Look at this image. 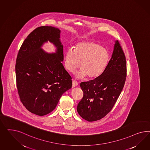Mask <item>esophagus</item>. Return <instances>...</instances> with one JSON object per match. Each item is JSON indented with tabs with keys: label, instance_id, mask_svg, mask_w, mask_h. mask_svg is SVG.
<instances>
[{
	"label": "esophagus",
	"instance_id": "34e87169",
	"mask_svg": "<svg viewBox=\"0 0 150 150\" xmlns=\"http://www.w3.org/2000/svg\"><path fill=\"white\" fill-rule=\"evenodd\" d=\"M77 85H78V83L77 81H73V87H75L77 86Z\"/></svg>",
	"mask_w": 150,
	"mask_h": 150
}]
</instances>
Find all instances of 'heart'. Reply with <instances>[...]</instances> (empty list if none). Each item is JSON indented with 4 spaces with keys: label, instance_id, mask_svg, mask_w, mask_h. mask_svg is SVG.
Returning a JSON list of instances; mask_svg holds the SVG:
<instances>
[{
    "label": "heart",
    "instance_id": "heart-1",
    "mask_svg": "<svg viewBox=\"0 0 150 150\" xmlns=\"http://www.w3.org/2000/svg\"><path fill=\"white\" fill-rule=\"evenodd\" d=\"M108 60V51L92 41L78 43L74 50H69L66 52L64 57L65 65L69 71L73 73L80 65L81 69L76 74L77 79L86 76L89 79L98 77L106 68Z\"/></svg>",
    "mask_w": 150,
    "mask_h": 150
}]
</instances>
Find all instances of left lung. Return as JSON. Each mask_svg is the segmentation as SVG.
<instances>
[{
  "mask_svg": "<svg viewBox=\"0 0 150 150\" xmlns=\"http://www.w3.org/2000/svg\"><path fill=\"white\" fill-rule=\"evenodd\" d=\"M126 77L125 56L119 42L115 41L112 57L103 73L92 80L80 83L83 96L77 105L78 113L88 122L105 117L118 100Z\"/></svg>",
  "mask_w": 150,
  "mask_h": 150,
  "instance_id": "8db88e82",
  "label": "left lung"
}]
</instances>
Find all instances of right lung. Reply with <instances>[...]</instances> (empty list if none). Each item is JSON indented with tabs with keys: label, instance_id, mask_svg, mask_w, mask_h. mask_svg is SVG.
<instances>
[{
	"label": "right lung",
	"instance_id": "add662e5",
	"mask_svg": "<svg viewBox=\"0 0 150 150\" xmlns=\"http://www.w3.org/2000/svg\"><path fill=\"white\" fill-rule=\"evenodd\" d=\"M60 34L55 27H37L23 41L17 56L15 72L20 98L28 111L39 116L52 112L62 95L72 87L71 77L62 64ZM48 41L57 48L55 53L41 48Z\"/></svg>",
	"mask_w": 150,
	"mask_h": 150
}]
</instances>
